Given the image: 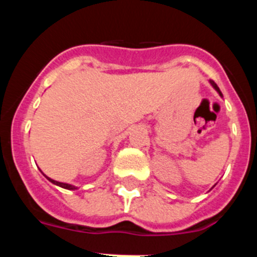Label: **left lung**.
Segmentation results:
<instances>
[{"instance_id": "left-lung-1", "label": "left lung", "mask_w": 257, "mask_h": 257, "mask_svg": "<svg viewBox=\"0 0 257 257\" xmlns=\"http://www.w3.org/2000/svg\"><path fill=\"white\" fill-rule=\"evenodd\" d=\"M210 83H211V85H212V86H213V87H215V90H216V91H217V92H219V94H220V95H221V91H220V88H219V87H217V85H216V83L213 82V81H210Z\"/></svg>"}]
</instances>
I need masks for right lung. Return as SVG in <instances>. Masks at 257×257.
Segmentation results:
<instances>
[{
    "label": "right lung",
    "mask_w": 257,
    "mask_h": 257,
    "mask_svg": "<svg viewBox=\"0 0 257 257\" xmlns=\"http://www.w3.org/2000/svg\"><path fill=\"white\" fill-rule=\"evenodd\" d=\"M46 178H47V176H46ZM47 179H49V180L51 181V183H54V184H55V185H59V187L64 188V189H76V188H74L73 185H69V184H65V183H59V181L52 180V179H50V178H47Z\"/></svg>",
    "instance_id": "obj_1"
}]
</instances>
